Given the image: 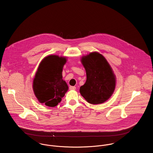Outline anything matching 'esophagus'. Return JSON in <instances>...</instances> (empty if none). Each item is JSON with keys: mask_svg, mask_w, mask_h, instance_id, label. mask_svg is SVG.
Instances as JSON below:
<instances>
[{"mask_svg": "<svg viewBox=\"0 0 153 153\" xmlns=\"http://www.w3.org/2000/svg\"><path fill=\"white\" fill-rule=\"evenodd\" d=\"M69 89L71 90H76V87H74V86H70L69 87Z\"/></svg>", "mask_w": 153, "mask_h": 153, "instance_id": "1", "label": "esophagus"}]
</instances>
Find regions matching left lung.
<instances>
[{
	"mask_svg": "<svg viewBox=\"0 0 153 153\" xmlns=\"http://www.w3.org/2000/svg\"><path fill=\"white\" fill-rule=\"evenodd\" d=\"M82 63L86 71L87 80L80 93L91 104L104 103L112 95L116 85L115 76L105 58L94 52L83 56Z\"/></svg>",
	"mask_w": 153,
	"mask_h": 153,
	"instance_id": "1",
	"label": "left lung"
}]
</instances>
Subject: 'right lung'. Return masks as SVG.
<instances>
[{"label":"right lung","mask_w":153,"mask_h":153,"mask_svg":"<svg viewBox=\"0 0 153 153\" xmlns=\"http://www.w3.org/2000/svg\"><path fill=\"white\" fill-rule=\"evenodd\" d=\"M66 58L49 55L42 60L33 81V90L39 102L54 107L62 100L68 90L62 79L63 67Z\"/></svg>","instance_id":"right-lung-1"}]
</instances>
